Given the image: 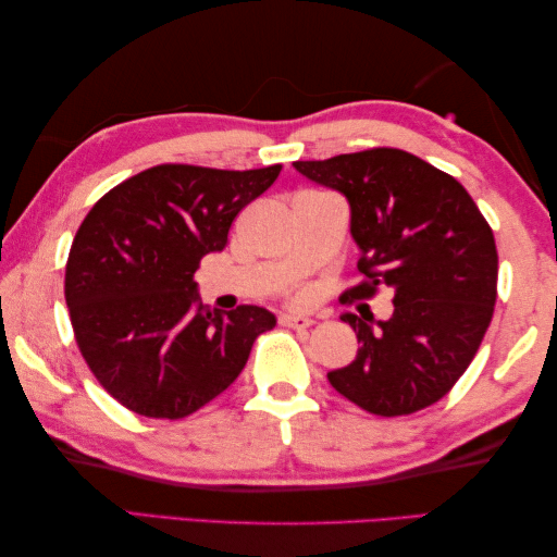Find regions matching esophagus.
Returning a JSON list of instances; mask_svg holds the SVG:
<instances>
[{"instance_id":"esophagus-1","label":"esophagus","mask_w":557,"mask_h":557,"mask_svg":"<svg viewBox=\"0 0 557 557\" xmlns=\"http://www.w3.org/2000/svg\"><path fill=\"white\" fill-rule=\"evenodd\" d=\"M278 323L286 325V327H296V331H306V327L313 325V318L300 315V313H281Z\"/></svg>"}]
</instances>
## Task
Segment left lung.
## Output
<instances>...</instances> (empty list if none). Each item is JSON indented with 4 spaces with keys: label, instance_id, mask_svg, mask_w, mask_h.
<instances>
[{
    "label": "left lung",
    "instance_id": "obj_1",
    "mask_svg": "<svg viewBox=\"0 0 557 557\" xmlns=\"http://www.w3.org/2000/svg\"><path fill=\"white\" fill-rule=\"evenodd\" d=\"M341 193L360 249V286L343 300L392 290L387 321L343 313L358 335L350 364L331 385L370 414L399 417L449 392L476 355L496 306L498 253L476 202L457 180L397 148L294 162Z\"/></svg>",
    "mask_w": 557,
    "mask_h": 557
}]
</instances>
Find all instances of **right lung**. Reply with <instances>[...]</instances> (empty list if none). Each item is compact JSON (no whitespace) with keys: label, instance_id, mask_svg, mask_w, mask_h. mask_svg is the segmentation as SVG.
<instances>
[{"label":"right lung","instance_id":"add662e5","mask_svg":"<svg viewBox=\"0 0 557 557\" xmlns=\"http://www.w3.org/2000/svg\"><path fill=\"white\" fill-rule=\"evenodd\" d=\"M281 165H158L103 195L78 226L66 306L90 372L123 407L182 419L212 403L276 325L259 306H202L195 271L222 251L234 216L276 182Z\"/></svg>","mask_w":557,"mask_h":557}]
</instances>
